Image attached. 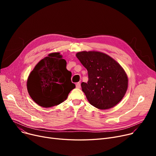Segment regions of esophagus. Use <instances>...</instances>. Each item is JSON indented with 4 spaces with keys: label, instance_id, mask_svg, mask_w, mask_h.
I'll return each instance as SVG.
<instances>
[{
    "label": "esophagus",
    "instance_id": "obj_1",
    "mask_svg": "<svg viewBox=\"0 0 156 156\" xmlns=\"http://www.w3.org/2000/svg\"><path fill=\"white\" fill-rule=\"evenodd\" d=\"M76 87L77 88H80V87H81V85H80V83H77L76 84Z\"/></svg>",
    "mask_w": 156,
    "mask_h": 156
}]
</instances>
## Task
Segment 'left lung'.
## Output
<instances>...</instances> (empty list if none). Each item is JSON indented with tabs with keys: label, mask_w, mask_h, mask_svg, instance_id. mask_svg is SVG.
<instances>
[{
	"label": "left lung",
	"mask_w": 156,
	"mask_h": 156,
	"mask_svg": "<svg viewBox=\"0 0 156 156\" xmlns=\"http://www.w3.org/2000/svg\"><path fill=\"white\" fill-rule=\"evenodd\" d=\"M76 56L88 71V82H82L81 86L89 103L102 110L118 104L124 97L128 83L121 65L101 52L82 51Z\"/></svg>",
	"instance_id": "obj_1"
}]
</instances>
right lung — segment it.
Wrapping results in <instances>:
<instances>
[{
  "label": "right lung",
  "mask_w": 156,
  "mask_h": 156,
  "mask_svg": "<svg viewBox=\"0 0 156 156\" xmlns=\"http://www.w3.org/2000/svg\"><path fill=\"white\" fill-rule=\"evenodd\" d=\"M71 72L59 52L51 53L38 62L30 73L27 90L35 102L44 108L59 105L67 99L75 85L71 82Z\"/></svg>",
  "instance_id": "obj_1"
}]
</instances>
